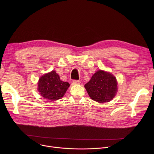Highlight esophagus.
<instances>
[{
  "label": "esophagus",
  "instance_id": "1",
  "mask_svg": "<svg viewBox=\"0 0 154 154\" xmlns=\"http://www.w3.org/2000/svg\"><path fill=\"white\" fill-rule=\"evenodd\" d=\"M80 80H73V84H80Z\"/></svg>",
  "mask_w": 154,
  "mask_h": 154
}]
</instances>
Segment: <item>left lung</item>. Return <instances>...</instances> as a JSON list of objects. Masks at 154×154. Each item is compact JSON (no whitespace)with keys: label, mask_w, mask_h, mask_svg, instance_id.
<instances>
[{"label":"left lung","mask_w":154,"mask_h":154,"mask_svg":"<svg viewBox=\"0 0 154 154\" xmlns=\"http://www.w3.org/2000/svg\"><path fill=\"white\" fill-rule=\"evenodd\" d=\"M84 87L90 97L101 103L112 100L117 92L116 77L102 70L96 72Z\"/></svg>","instance_id":"8db88e82"}]
</instances>
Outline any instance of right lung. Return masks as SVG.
<instances>
[{
  "label": "right lung",
  "mask_w": 154,
  "mask_h": 154,
  "mask_svg": "<svg viewBox=\"0 0 154 154\" xmlns=\"http://www.w3.org/2000/svg\"><path fill=\"white\" fill-rule=\"evenodd\" d=\"M69 86L68 82L60 80L59 75L52 70L39 79L38 91L44 98L57 100L62 97Z\"/></svg>",
  "instance_id": "add662e5"
}]
</instances>
